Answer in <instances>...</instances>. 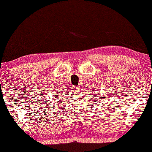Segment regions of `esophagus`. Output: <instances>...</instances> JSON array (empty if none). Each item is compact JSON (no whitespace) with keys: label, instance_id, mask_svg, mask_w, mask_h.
Segmentation results:
<instances>
[{"label":"esophagus","instance_id":"34e87169","mask_svg":"<svg viewBox=\"0 0 152 152\" xmlns=\"http://www.w3.org/2000/svg\"><path fill=\"white\" fill-rule=\"evenodd\" d=\"M74 88L75 89V90H79V89L81 88H80L79 86H74Z\"/></svg>","mask_w":152,"mask_h":152}]
</instances>
